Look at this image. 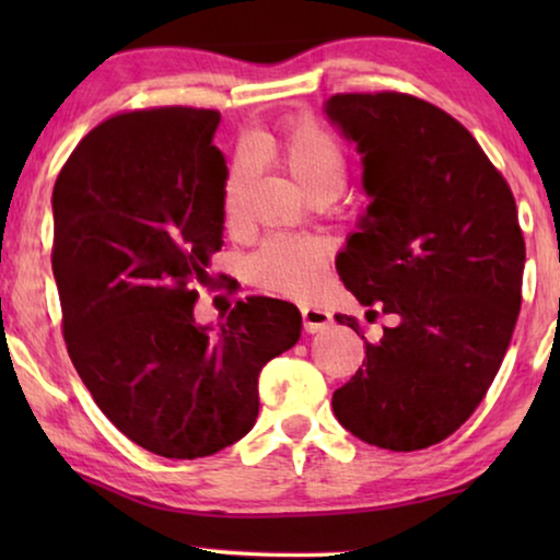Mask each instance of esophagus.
Wrapping results in <instances>:
<instances>
[{
    "mask_svg": "<svg viewBox=\"0 0 560 560\" xmlns=\"http://www.w3.org/2000/svg\"><path fill=\"white\" fill-rule=\"evenodd\" d=\"M303 313V328L308 334H318L324 331V328L331 326V313H328L326 308H318V305H303L301 308Z\"/></svg>",
    "mask_w": 560,
    "mask_h": 560,
    "instance_id": "obj_1",
    "label": "esophagus"
}]
</instances>
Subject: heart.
Returning a JSON list of instances; mask_svg holds the SVG:
<instances>
[{
	"instance_id": "b5f03b06",
	"label": "heart",
	"mask_w": 560,
	"mask_h": 560,
	"mask_svg": "<svg viewBox=\"0 0 560 560\" xmlns=\"http://www.w3.org/2000/svg\"><path fill=\"white\" fill-rule=\"evenodd\" d=\"M285 173L301 186L305 194L336 196L347 180V155L331 135L316 125L288 127L259 142ZM249 178V160L240 155L224 183V211L234 217L240 209L244 186ZM326 265L324 244L313 240H293V236H270L249 259L252 280L267 290L285 295H311L318 288Z\"/></svg>"
}]
</instances>
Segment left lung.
<instances>
[{"mask_svg":"<svg viewBox=\"0 0 560 560\" xmlns=\"http://www.w3.org/2000/svg\"><path fill=\"white\" fill-rule=\"evenodd\" d=\"M324 112L362 155L370 198L336 270L359 303L397 316L370 343L336 313L366 357L334 412L372 446L428 448L466 423L508 354L525 270L515 198L469 129L423 98L336 94Z\"/></svg>","mask_w":560,"mask_h":560,"instance_id":"obj_1","label":"left lung"}]
</instances>
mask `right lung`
<instances>
[{"instance_id":"right-lung-1","label":"right lung","mask_w":560,"mask_h":560,"mask_svg":"<svg viewBox=\"0 0 560 560\" xmlns=\"http://www.w3.org/2000/svg\"><path fill=\"white\" fill-rule=\"evenodd\" d=\"M221 114L129 112L83 137L52 188V275L71 362L137 446L198 458L255 425L262 366L301 339L293 303L252 295L219 326L194 316L224 244Z\"/></svg>"}]
</instances>
